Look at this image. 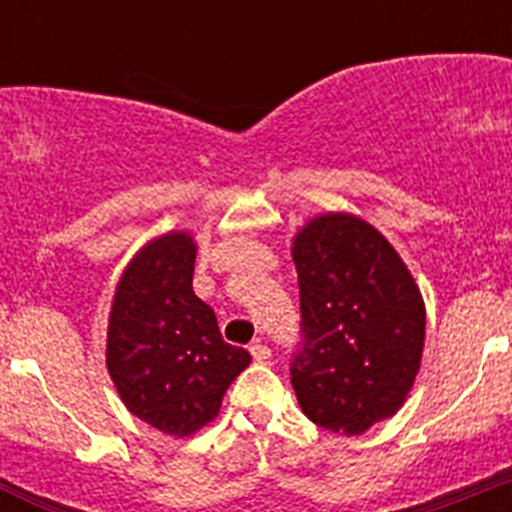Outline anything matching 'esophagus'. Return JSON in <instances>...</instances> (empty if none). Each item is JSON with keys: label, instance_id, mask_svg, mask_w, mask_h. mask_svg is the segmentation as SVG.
<instances>
[{"label": "esophagus", "instance_id": "esophagus-1", "mask_svg": "<svg viewBox=\"0 0 512 512\" xmlns=\"http://www.w3.org/2000/svg\"><path fill=\"white\" fill-rule=\"evenodd\" d=\"M248 351H251V356L256 361H266L271 356V348L266 346V343L261 341V338H256V341H253L251 346H248Z\"/></svg>", "mask_w": 512, "mask_h": 512}]
</instances>
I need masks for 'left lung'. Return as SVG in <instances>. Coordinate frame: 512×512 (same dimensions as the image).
Masks as SVG:
<instances>
[{"instance_id": "8db88e82", "label": "left lung", "mask_w": 512, "mask_h": 512, "mask_svg": "<svg viewBox=\"0 0 512 512\" xmlns=\"http://www.w3.org/2000/svg\"><path fill=\"white\" fill-rule=\"evenodd\" d=\"M300 336L292 387L312 423L359 436L400 410L420 369L425 307L408 266L354 215H320L297 233Z\"/></svg>"}]
</instances>
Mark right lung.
Segmentation results:
<instances>
[{
	"instance_id": "1",
	"label": "right lung",
	"mask_w": 512,
	"mask_h": 512,
	"mask_svg": "<svg viewBox=\"0 0 512 512\" xmlns=\"http://www.w3.org/2000/svg\"><path fill=\"white\" fill-rule=\"evenodd\" d=\"M187 233L161 235L130 261L107 328V369L135 418L169 436H192L220 410L225 390L251 364L220 336L210 305L194 295Z\"/></svg>"
}]
</instances>
